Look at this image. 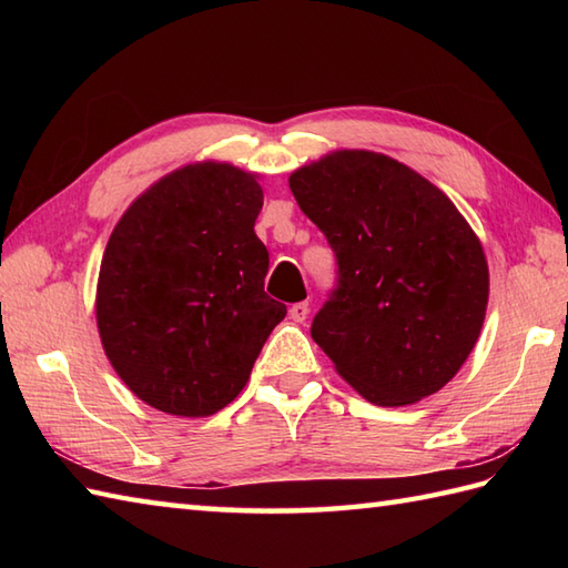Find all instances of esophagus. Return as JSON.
<instances>
[{
    "instance_id": "1",
    "label": "esophagus",
    "mask_w": 568,
    "mask_h": 568,
    "mask_svg": "<svg viewBox=\"0 0 568 568\" xmlns=\"http://www.w3.org/2000/svg\"><path fill=\"white\" fill-rule=\"evenodd\" d=\"M307 315H310V305H307V303H295V305L291 307V317H293L295 322H305Z\"/></svg>"
}]
</instances>
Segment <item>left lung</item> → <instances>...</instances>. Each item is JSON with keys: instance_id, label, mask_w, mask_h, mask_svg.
I'll return each mask as SVG.
<instances>
[{"instance_id": "obj_1", "label": "left lung", "mask_w": 568, "mask_h": 568, "mask_svg": "<svg viewBox=\"0 0 568 568\" xmlns=\"http://www.w3.org/2000/svg\"><path fill=\"white\" fill-rule=\"evenodd\" d=\"M291 190L336 258L312 339L373 405L437 393L478 342L488 263L454 202L413 168L336 151L291 175Z\"/></svg>"}]
</instances>
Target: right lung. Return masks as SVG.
<instances>
[{
	"mask_svg": "<svg viewBox=\"0 0 568 568\" xmlns=\"http://www.w3.org/2000/svg\"><path fill=\"white\" fill-rule=\"evenodd\" d=\"M261 207L256 178L195 163L143 192L106 241L98 283L104 354L161 413H220L285 317L263 291L268 251L253 232Z\"/></svg>",
	"mask_w": 568,
	"mask_h": 568,
	"instance_id": "1",
	"label": "right lung"
}]
</instances>
